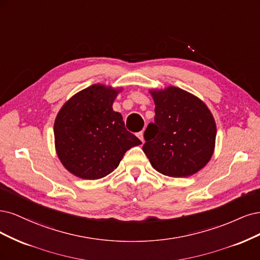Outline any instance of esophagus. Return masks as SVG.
<instances>
[{"label": "esophagus", "instance_id": "esophagus-1", "mask_svg": "<svg viewBox=\"0 0 260 260\" xmlns=\"http://www.w3.org/2000/svg\"><path fill=\"white\" fill-rule=\"evenodd\" d=\"M137 137L141 140V142H142V144H144V142H145V138H144V132H139L138 134H137Z\"/></svg>", "mask_w": 260, "mask_h": 260}]
</instances>
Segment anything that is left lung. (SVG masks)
Masks as SVG:
<instances>
[{
  "label": "left lung",
  "mask_w": 260,
  "mask_h": 260,
  "mask_svg": "<svg viewBox=\"0 0 260 260\" xmlns=\"http://www.w3.org/2000/svg\"><path fill=\"white\" fill-rule=\"evenodd\" d=\"M154 123L145 132L142 150L152 167L170 177H188L211 160L216 123L202 100L181 88L152 89Z\"/></svg>",
  "instance_id": "obj_1"
}]
</instances>
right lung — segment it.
<instances>
[{
  "label": "right lung",
  "instance_id": "add662e5",
  "mask_svg": "<svg viewBox=\"0 0 260 260\" xmlns=\"http://www.w3.org/2000/svg\"><path fill=\"white\" fill-rule=\"evenodd\" d=\"M120 88L94 84L72 96L54 123L55 148L62 165L82 179L112 173L125 152L141 141L129 133L112 105Z\"/></svg>",
  "mask_w": 260,
  "mask_h": 260
}]
</instances>
